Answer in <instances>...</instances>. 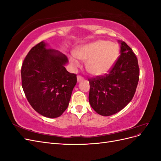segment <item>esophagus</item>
I'll return each instance as SVG.
<instances>
[{
  "label": "esophagus",
  "instance_id": "1",
  "mask_svg": "<svg viewBox=\"0 0 161 161\" xmlns=\"http://www.w3.org/2000/svg\"><path fill=\"white\" fill-rule=\"evenodd\" d=\"M83 79H83V78H82L81 76H77V81H78V82L82 81Z\"/></svg>",
  "mask_w": 161,
  "mask_h": 161
}]
</instances>
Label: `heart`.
<instances>
[{
  "label": "heart",
  "instance_id": "1",
  "mask_svg": "<svg viewBox=\"0 0 161 161\" xmlns=\"http://www.w3.org/2000/svg\"><path fill=\"white\" fill-rule=\"evenodd\" d=\"M119 55L118 47L115 43L105 40H98L78 47L75 56L79 60L86 62V69L92 76L105 75L113 69ZM73 67L79 66L74 56L69 58Z\"/></svg>",
  "mask_w": 161,
  "mask_h": 161
}]
</instances>
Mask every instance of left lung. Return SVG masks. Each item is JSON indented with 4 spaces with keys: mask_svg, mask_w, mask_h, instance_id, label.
I'll return each instance as SVG.
<instances>
[{
    "mask_svg": "<svg viewBox=\"0 0 161 161\" xmlns=\"http://www.w3.org/2000/svg\"><path fill=\"white\" fill-rule=\"evenodd\" d=\"M121 54L109 74L89 80V103L97 114L109 116L123 109L132 99L139 80L138 59L123 41Z\"/></svg>",
    "mask_w": 161,
    "mask_h": 161,
    "instance_id": "8db88e82",
    "label": "left lung"
}]
</instances>
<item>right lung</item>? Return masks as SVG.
I'll use <instances>...</instances> for the list:
<instances>
[{
  "mask_svg": "<svg viewBox=\"0 0 161 161\" xmlns=\"http://www.w3.org/2000/svg\"><path fill=\"white\" fill-rule=\"evenodd\" d=\"M41 42L33 47L21 67L22 87L26 98L37 113L49 118L60 116L69 106L76 84V75L68 72L67 57L47 48Z\"/></svg>",
  "mask_w": 161,
  "mask_h": 161,
  "instance_id": "1",
  "label": "right lung"
}]
</instances>
